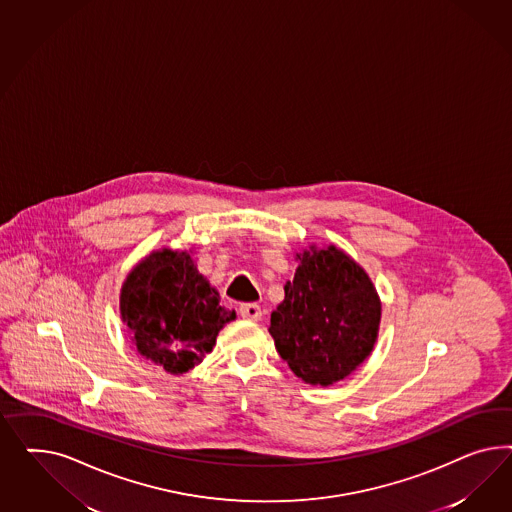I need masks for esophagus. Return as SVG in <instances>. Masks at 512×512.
Listing matches in <instances>:
<instances>
[{"label": "esophagus", "mask_w": 512, "mask_h": 512, "mask_svg": "<svg viewBox=\"0 0 512 512\" xmlns=\"http://www.w3.org/2000/svg\"><path fill=\"white\" fill-rule=\"evenodd\" d=\"M240 315L244 317V319H248V321H259L261 317H263V311H261V306L259 304H253V302H248V304H240Z\"/></svg>", "instance_id": "obj_1"}]
</instances>
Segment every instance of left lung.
<instances>
[{
	"instance_id": "8db88e82",
	"label": "left lung",
	"mask_w": 512,
	"mask_h": 512,
	"mask_svg": "<svg viewBox=\"0 0 512 512\" xmlns=\"http://www.w3.org/2000/svg\"><path fill=\"white\" fill-rule=\"evenodd\" d=\"M298 259L268 332L296 377L328 387L370 357L381 304L366 272L340 249H311Z\"/></svg>"
}]
</instances>
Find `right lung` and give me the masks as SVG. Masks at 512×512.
I'll list each match as a JSON object with an SVG mask.
<instances>
[{"label":"right lung","mask_w":512,"mask_h":512,"mask_svg":"<svg viewBox=\"0 0 512 512\" xmlns=\"http://www.w3.org/2000/svg\"><path fill=\"white\" fill-rule=\"evenodd\" d=\"M120 310L140 355L174 375L195 368L236 317L219 306L216 289L191 257L171 249L146 257L127 276Z\"/></svg>","instance_id":"obj_1"}]
</instances>
